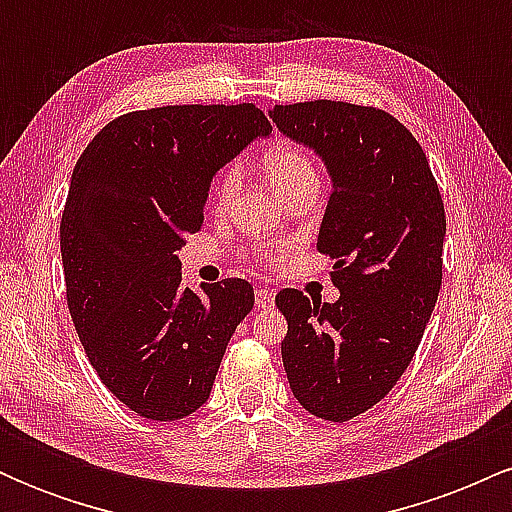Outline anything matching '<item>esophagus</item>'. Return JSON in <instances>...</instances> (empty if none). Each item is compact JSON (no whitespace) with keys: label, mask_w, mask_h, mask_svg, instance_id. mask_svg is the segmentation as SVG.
<instances>
[{"label":"esophagus","mask_w":512,"mask_h":512,"mask_svg":"<svg viewBox=\"0 0 512 512\" xmlns=\"http://www.w3.org/2000/svg\"><path fill=\"white\" fill-rule=\"evenodd\" d=\"M255 303H257V308H272L274 293L269 289H257L255 291Z\"/></svg>","instance_id":"esophagus-1"}]
</instances>
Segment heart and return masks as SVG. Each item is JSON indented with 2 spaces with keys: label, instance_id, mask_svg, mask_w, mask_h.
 Segmentation results:
<instances>
[{
  "label": "heart",
  "instance_id": "obj_1",
  "mask_svg": "<svg viewBox=\"0 0 512 512\" xmlns=\"http://www.w3.org/2000/svg\"><path fill=\"white\" fill-rule=\"evenodd\" d=\"M262 166L267 170L272 185L281 192V195L289 192L293 185H298V182L305 178H317L315 166L308 158V154H303L301 149H293V146H276V149H272L267 156H264ZM238 182H240L238 166L223 168L221 175L214 182V187H211V207L216 211H226L228 204H231V199L236 197Z\"/></svg>",
  "mask_w": 512,
  "mask_h": 512
}]
</instances>
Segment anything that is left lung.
<instances>
[{"label":"left lung","mask_w":512,"mask_h":512,"mask_svg":"<svg viewBox=\"0 0 512 512\" xmlns=\"http://www.w3.org/2000/svg\"><path fill=\"white\" fill-rule=\"evenodd\" d=\"M269 117L332 178L317 250L334 260L339 301L284 289L276 308L289 322L281 358L293 397L342 424L375 407L419 349L443 281V199L421 144L385 110L308 101Z\"/></svg>","instance_id":"1"}]
</instances>
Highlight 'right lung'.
Here are the masks:
<instances>
[{
  "mask_svg": "<svg viewBox=\"0 0 512 512\" xmlns=\"http://www.w3.org/2000/svg\"><path fill=\"white\" fill-rule=\"evenodd\" d=\"M272 125L252 103L163 105L115 117L76 161L60 245L76 334L113 395L151 421L209 399L255 303L245 279L182 286L178 252L211 178Z\"/></svg>",
  "mask_w": 512,
  "mask_h": 512,
  "instance_id": "add662e5",
  "label": "right lung"
}]
</instances>
